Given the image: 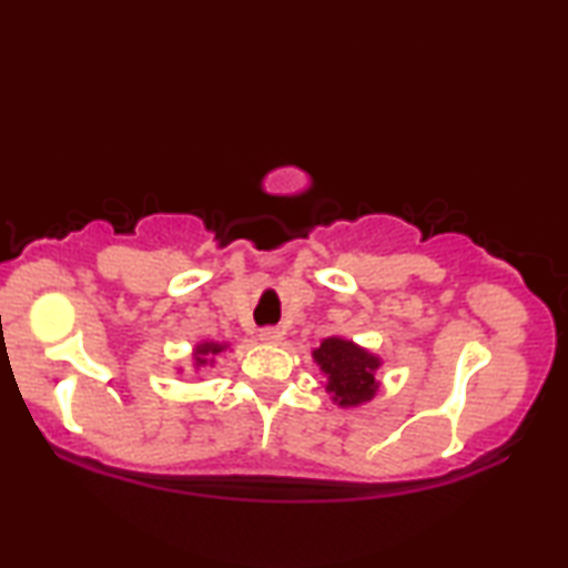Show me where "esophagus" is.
Masks as SVG:
<instances>
[{
    "instance_id": "esophagus-1",
    "label": "esophagus",
    "mask_w": 568,
    "mask_h": 568,
    "mask_svg": "<svg viewBox=\"0 0 568 568\" xmlns=\"http://www.w3.org/2000/svg\"><path fill=\"white\" fill-rule=\"evenodd\" d=\"M261 341L267 343V345H277V343L283 341V333H281V328H263L261 331Z\"/></svg>"
}]
</instances>
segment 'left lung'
<instances>
[{"instance_id":"1","label":"left lung","mask_w":568,"mask_h":568,"mask_svg":"<svg viewBox=\"0 0 568 568\" xmlns=\"http://www.w3.org/2000/svg\"><path fill=\"white\" fill-rule=\"evenodd\" d=\"M313 361L325 376V390L341 408H358L378 393L376 373L383 361L358 343L331 335L313 351Z\"/></svg>"}]
</instances>
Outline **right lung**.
I'll list each match as a JSON object with an SVG mask.
<instances>
[{"instance_id": "right-lung-1", "label": "right lung", "mask_w": 568, "mask_h": 568, "mask_svg": "<svg viewBox=\"0 0 568 568\" xmlns=\"http://www.w3.org/2000/svg\"><path fill=\"white\" fill-rule=\"evenodd\" d=\"M227 348H230L227 343H217V341H203V343H197L195 348H192V368L200 371V368H205V365H210V368H213V365H215V355L225 353Z\"/></svg>"}]
</instances>
